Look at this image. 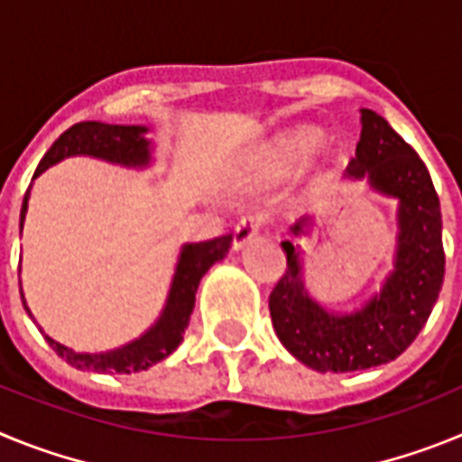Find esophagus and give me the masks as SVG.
Here are the masks:
<instances>
[{
    "label": "esophagus",
    "mask_w": 462,
    "mask_h": 462,
    "mask_svg": "<svg viewBox=\"0 0 462 462\" xmlns=\"http://www.w3.org/2000/svg\"><path fill=\"white\" fill-rule=\"evenodd\" d=\"M261 226H263V215H259V212H250V215L240 217V222L236 224V228H234V247H236V250H240V247H243L247 240L254 238V236L259 234Z\"/></svg>",
    "instance_id": "34e87169"
}]
</instances>
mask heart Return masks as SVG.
Returning <instances> with one entry per match:
<instances>
[{
	"instance_id": "1",
	"label": "heart",
	"mask_w": 462,
	"mask_h": 462,
	"mask_svg": "<svg viewBox=\"0 0 462 462\" xmlns=\"http://www.w3.org/2000/svg\"><path fill=\"white\" fill-rule=\"evenodd\" d=\"M317 145H319V138L314 136V134H291V136H287L284 141H280L275 145V150L271 152V159H268V171H271L275 178H284V175L296 173V171L303 169L305 162L317 152Z\"/></svg>"
}]
</instances>
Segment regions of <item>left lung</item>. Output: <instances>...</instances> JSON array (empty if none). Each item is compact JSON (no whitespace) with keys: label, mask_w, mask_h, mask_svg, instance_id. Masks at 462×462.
Returning <instances> with one entry per match:
<instances>
[{"label":"left lung","mask_w":462,"mask_h":462,"mask_svg":"<svg viewBox=\"0 0 462 462\" xmlns=\"http://www.w3.org/2000/svg\"><path fill=\"white\" fill-rule=\"evenodd\" d=\"M361 122L346 175H368L374 189L398 196L395 271L361 312L328 314L305 293L298 252L284 240L287 271L268 298L282 345L319 373H349L398 358L426 326L444 282L442 210L426 164L374 110L363 108ZM291 231L303 234V222Z\"/></svg>","instance_id":"8db88e82"}]
</instances>
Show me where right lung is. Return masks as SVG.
<instances>
[{
    "label": "right lung",
    "instance_id": "1",
    "mask_svg": "<svg viewBox=\"0 0 462 462\" xmlns=\"http://www.w3.org/2000/svg\"><path fill=\"white\" fill-rule=\"evenodd\" d=\"M148 132L145 126H125V125H106V122H79L69 126L62 136L51 145L43 159L34 171V178L41 175L48 166L57 164L60 159L69 154H92V157L108 159L116 164L125 166H145L150 159L148 141L143 134ZM27 199L30 189L24 191L23 208H20V228H23L24 212H27ZM234 243V236H219V238L203 240V243L185 245L182 247L180 261L175 268L173 284H171L169 303L164 314L159 317L157 324L141 336L138 340L129 342L122 349L106 354H79L67 349L64 345L55 342L46 336L48 345L55 349L57 356H62L69 365L79 370H94V373L110 374H129L148 370L154 363L164 361L169 354L178 349L182 342L185 328L189 324L191 310H194V298L199 282L206 275L212 263L224 259ZM20 268V266H18ZM24 305V298H23ZM30 312V310H27Z\"/></svg>",
    "mask_w": 462,
    "mask_h": 462
}]
</instances>
